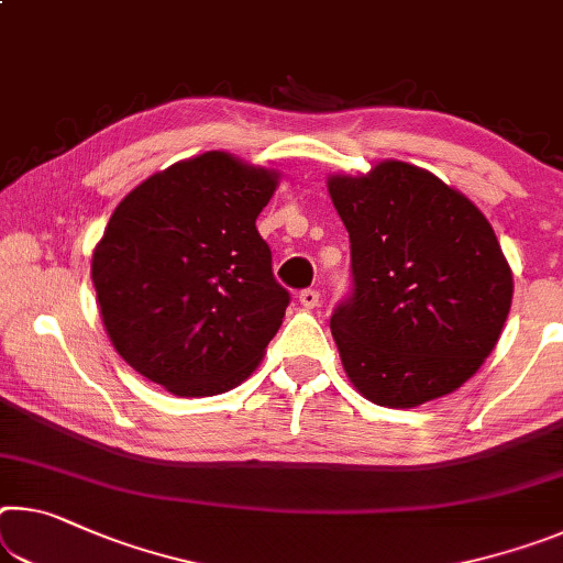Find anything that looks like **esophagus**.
Instances as JSON below:
<instances>
[{"label":"esophagus","instance_id":"esophagus-1","mask_svg":"<svg viewBox=\"0 0 563 563\" xmlns=\"http://www.w3.org/2000/svg\"><path fill=\"white\" fill-rule=\"evenodd\" d=\"M298 298H300L302 308H316L320 302V292L316 288H306V290H300Z\"/></svg>","mask_w":563,"mask_h":563}]
</instances>
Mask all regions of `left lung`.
<instances>
[{
	"label": "left lung",
	"mask_w": 563,
	"mask_h": 563,
	"mask_svg": "<svg viewBox=\"0 0 563 563\" xmlns=\"http://www.w3.org/2000/svg\"><path fill=\"white\" fill-rule=\"evenodd\" d=\"M351 238V292L330 316L347 378L378 406L413 408L463 386L511 308V267L466 195L388 159L330 177Z\"/></svg>",
	"instance_id": "left-lung-1"
}]
</instances>
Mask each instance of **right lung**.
Returning a JSON list of instances; mask_svg holds the SVG:
<instances>
[{
    "label": "right lung",
    "instance_id": "obj_1",
    "mask_svg": "<svg viewBox=\"0 0 563 563\" xmlns=\"http://www.w3.org/2000/svg\"><path fill=\"white\" fill-rule=\"evenodd\" d=\"M278 175L205 153L137 185L107 222L92 283L107 335L140 376L175 396L245 380L290 292L255 228Z\"/></svg>",
    "mask_w": 563,
    "mask_h": 563
}]
</instances>
